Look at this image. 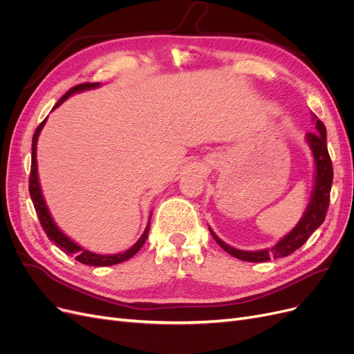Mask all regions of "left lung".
Wrapping results in <instances>:
<instances>
[{
	"instance_id": "1",
	"label": "left lung",
	"mask_w": 354,
	"mask_h": 354,
	"mask_svg": "<svg viewBox=\"0 0 354 354\" xmlns=\"http://www.w3.org/2000/svg\"><path fill=\"white\" fill-rule=\"evenodd\" d=\"M313 121L316 122L317 131L307 133L306 138L315 158V189L312 199H310V203L306 212L303 214L301 220L298 221L297 226L289 232L285 238H282L274 246H272V248L263 251H242L233 248V246L224 243L217 234L209 229L212 238L216 239V242L221 248L230 255L236 257L239 260L251 263H263L269 261L270 259L288 257L289 254L297 251L299 246L304 245V242L310 238V234L324 223L329 207V194L332 187V178H334V169H332V160L328 153L326 128L316 115H313Z\"/></svg>"
}]
</instances>
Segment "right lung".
Segmentation results:
<instances>
[{
  "instance_id": "add662e5",
  "label": "right lung",
  "mask_w": 354,
  "mask_h": 354,
  "mask_svg": "<svg viewBox=\"0 0 354 354\" xmlns=\"http://www.w3.org/2000/svg\"><path fill=\"white\" fill-rule=\"evenodd\" d=\"M99 82H85V84H80V85H75L72 87L63 97L55 104V108L60 106L63 102H65L69 95L78 93V91H84V90H90V88H95L99 87ZM47 121V118L44 121H42L38 128L35 130L34 137H32V162H30V174H29V195L32 202H34V207L37 211V216L39 218L41 223V227L44 229L46 234L48 236L50 241L55 242L59 248L66 252L69 255H75V260L82 263V264H88V266H99V267H104V266H113L118 263H122L127 261L128 259H131L134 254L138 252V250L142 248L143 243L147 239V233H149V226H151V223H147V227L145 229L143 234L140 236L130 250H127L122 254H112V255H100V254H94L90 252L87 250H84L82 246H80L77 242H73L71 238H68L65 233H63L57 226L56 223L53 221L51 216H50V211L46 205V201L44 196L41 194V187H39V181H38V165H37V142H38V136L42 130V127H44Z\"/></svg>"
}]
</instances>
